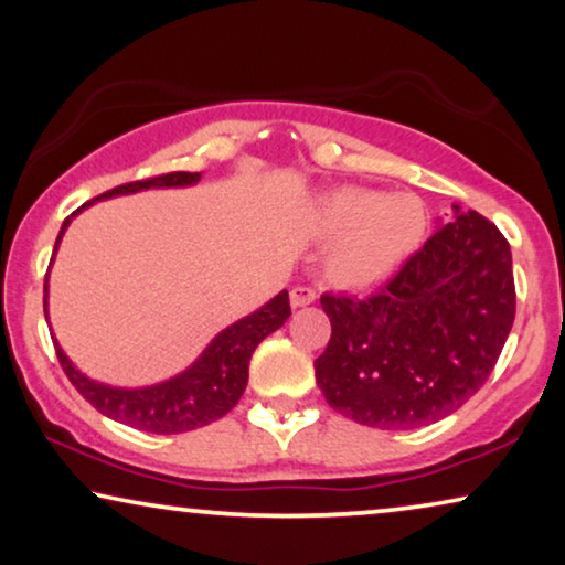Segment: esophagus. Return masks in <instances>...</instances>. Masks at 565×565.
Returning a JSON list of instances; mask_svg holds the SVG:
<instances>
[{
    "label": "esophagus",
    "instance_id": "34e87169",
    "mask_svg": "<svg viewBox=\"0 0 565 565\" xmlns=\"http://www.w3.org/2000/svg\"><path fill=\"white\" fill-rule=\"evenodd\" d=\"M289 299H291V307H307L317 299V291H315V286L301 284V286H294Z\"/></svg>",
    "mask_w": 565,
    "mask_h": 565
}]
</instances>
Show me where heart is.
Segmentation results:
<instances>
[{"label": "heart", "mask_w": 565, "mask_h": 565, "mask_svg": "<svg viewBox=\"0 0 565 565\" xmlns=\"http://www.w3.org/2000/svg\"><path fill=\"white\" fill-rule=\"evenodd\" d=\"M427 227L425 204L412 194L340 186L317 204L315 230L328 250V276L348 289L384 281L407 260Z\"/></svg>", "instance_id": "1"}]
</instances>
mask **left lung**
I'll use <instances>...</instances> for the list:
<instances>
[{
	"label": "left lung",
	"instance_id": "obj_1",
	"mask_svg": "<svg viewBox=\"0 0 565 565\" xmlns=\"http://www.w3.org/2000/svg\"><path fill=\"white\" fill-rule=\"evenodd\" d=\"M320 305L332 332L315 379L330 407L379 430L438 423L487 384L512 330L510 243L458 212L371 297Z\"/></svg>",
	"mask_w": 565,
	"mask_h": 565
}]
</instances>
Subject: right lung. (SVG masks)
<instances>
[{"mask_svg": "<svg viewBox=\"0 0 565 565\" xmlns=\"http://www.w3.org/2000/svg\"><path fill=\"white\" fill-rule=\"evenodd\" d=\"M200 179L202 173L171 171L161 173V177H150L115 186L109 189V192L99 194L97 200H107V196L115 194H132L150 186H189L196 184ZM86 204L78 206L76 212H82ZM74 214H71V217H74ZM71 217L63 220L55 248H58L61 235L66 233ZM43 309L47 317V274ZM289 315V291L284 289L279 297H274L266 307H260L258 312H253L250 317H245V320L222 330L220 335L206 345V351L200 355V361H196L192 369L179 373L177 379L163 381V384L148 388H113L97 384V381L86 379L82 371L74 369V363L66 359V353L61 351L58 343H55V355H58L61 369L68 376L71 384L76 386V392L82 394L94 409H99L102 415L117 419V423L122 425H130L135 430L158 435L189 433L196 430V427L214 423V419L225 417L227 412L235 407L237 399H241L245 392V384H248V363L253 351H256V345L266 335L279 330Z\"/></svg>", "mask_w": 565, "mask_h": 565, "instance_id": "1", "label": "right lung"}]
</instances>
